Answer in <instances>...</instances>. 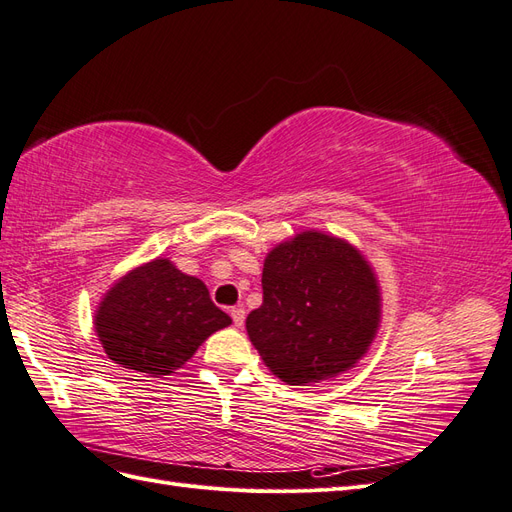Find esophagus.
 I'll return each mask as SVG.
<instances>
[{
  "label": "esophagus",
  "mask_w": 512,
  "mask_h": 512,
  "mask_svg": "<svg viewBox=\"0 0 512 512\" xmlns=\"http://www.w3.org/2000/svg\"><path fill=\"white\" fill-rule=\"evenodd\" d=\"M230 316H232V322H235V327H243V322H245V309H243L241 305L232 307V309H230Z\"/></svg>",
  "instance_id": "34e87169"
}]
</instances>
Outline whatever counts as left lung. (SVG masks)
Here are the masks:
<instances>
[{
    "mask_svg": "<svg viewBox=\"0 0 512 512\" xmlns=\"http://www.w3.org/2000/svg\"><path fill=\"white\" fill-rule=\"evenodd\" d=\"M380 324V286L348 241L305 230L267 254L250 342L273 374L305 386L335 378L367 352Z\"/></svg>",
    "mask_w": 512,
    "mask_h": 512,
    "instance_id": "left-lung-1",
    "label": "left lung"
}]
</instances>
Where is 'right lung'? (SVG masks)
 I'll return each mask as SVG.
<instances>
[{"label": "right lung", "instance_id": "right-lung-1", "mask_svg": "<svg viewBox=\"0 0 512 512\" xmlns=\"http://www.w3.org/2000/svg\"><path fill=\"white\" fill-rule=\"evenodd\" d=\"M232 320L198 277L156 258L126 273L94 316L108 359L151 378L170 376Z\"/></svg>", "mask_w": 512, "mask_h": 512}]
</instances>
